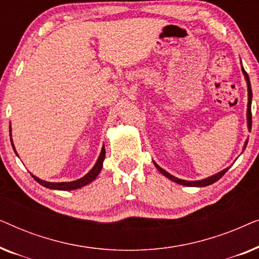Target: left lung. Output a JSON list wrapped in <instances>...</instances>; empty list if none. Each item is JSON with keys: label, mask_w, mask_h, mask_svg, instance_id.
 <instances>
[{"label": "left lung", "mask_w": 259, "mask_h": 259, "mask_svg": "<svg viewBox=\"0 0 259 259\" xmlns=\"http://www.w3.org/2000/svg\"><path fill=\"white\" fill-rule=\"evenodd\" d=\"M242 70H243V74L244 76H245V80H246V83H247V113H246V116H247V128L249 131H251V125H252V115H251V100H252V90H251V84H250V79H249V75H247V73L245 72V69L242 67ZM247 145V140L245 141V145H244L243 150H245ZM154 166L158 168V171L161 173V175H164L166 178H168L169 180H172V182H175L177 184H180V185H184V186H196V187H204V186H207V185H211V184H213L217 182L222 178L223 176L225 175L226 171H228V168L223 169V171L218 172L217 175L214 176H211L208 177V178H205V179H201V180H196V182H189V180H183V179H179L177 178V177L169 175L168 172H166L165 169H162L160 166L157 165L154 162Z\"/></svg>", "instance_id": "1"}]
</instances>
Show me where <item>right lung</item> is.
Instances as JSON below:
<instances>
[{
  "instance_id": "1",
  "label": "right lung",
  "mask_w": 259,
  "mask_h": 259,
  "mask_svg": "<svg viewBox=\"0 0 259 259\" xmlns=\"http://www.w3.org/2000/svg\"><path fill=\"white\" fill-rule=\"evenodd\" d=\"M10 132H12V130H10ZM10 140H12V138H10ZM13 145V148L14 151H15V147H14V144ZM16 153V151H15ZM17 154V153H16ZM105 146H102V150H101V153L99 155L97 162H95V165L93 166V168L91 169L90 172L87 173L86 176H83L82 178L77 179V180H74V182H66V183H51V182H45V180H41L38 179L37 177H35L31 175V177L36 180L38 184H41L42 186L47 187V189H52V190H60V191H70V190H76V189H80V187L82 186H86L87 184H90L93 182V180L97 178L99 176V173H100L101 168H102V162L105 160Z\"/></svg>"
}]
</instances>
